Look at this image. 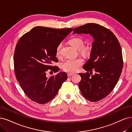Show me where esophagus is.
Returning <instances> with one entry per match:
<instances>
[{"label": "esophagus", "mask_w": 132, "mask_h": 132, "mask_svg": "<svg viewBox=\"0 0 132 132\" xmlns=\"http://www.w3.org/2000/svg\"><path fill=\"white\" fill-rule=\"evenodd\" d=\"M73 74H72V73H67V76H68V77H71V76H73Z\"/></svg>", "instance_id": "1"}]
</instances>
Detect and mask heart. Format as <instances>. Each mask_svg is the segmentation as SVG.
Segmentation results:
<instances>
[{
    "mask_svg": "<svg viewBox=\"0 0 132 132\" xmlns=\"http://www.w3.org/2000/svg\"><path fill=\"white\" fill-rule=\"evenodd\" d=\"M70 42L77 50H79L82 54L87 55L90 53V49L87 46H83L84 45V40L79 37H75L70 39ZM62 43H59L55 49V55L57 57L61 56V48ZM83 64V61L80 58L67 59L61 64V69L65 72L69 73H75L78 71L79 68Z\"/></svg>",
    "mask_w": 132,
    "mask_h": 132,
    "instance_id": "b5f03b06",
    "label": "heart"
}]
</instances>
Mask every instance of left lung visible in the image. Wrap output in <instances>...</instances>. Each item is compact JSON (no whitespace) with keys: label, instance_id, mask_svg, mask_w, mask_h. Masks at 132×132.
Segmentation results:
<instances>
[{"label":"left lung","instance_id":"obj_1","mask_svg":"<svg viewBox=\"0 0 132 132\" xmlns=\"http://www.w3.org/2000/svg\"><path fill=\"white\" fill-rule=\"evenodd\" d=\"M75 33L90 34L94 39L90 58L83 66L87 72L79 74L81 79L79 87L88 101H100L113 91L122 70L120 44L113 32L98 24L88 23L76 28ZM93 70L95 74L90 76L88 72Z\"/></svg>","mask_w":132,"mask_h":132}]
</instances>
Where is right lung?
I'll return each mask as SVG.
<instances>
[{"instance_id": "add662e5", "label": "right lung", "mask_w": 132, "mask_h": 132, "mask_svg": "<svg viewBox=\"0 0 132 132\" xmlns=\"http://www.w3.org/2000/svg\"><path fill=\"white\" fill-rule=\"evenodd\" d=\"M72 30L38 26L19 38L14 53V69L22 90L32 101L39 104L49 102L67 79L65 72L47 78L46 71H59L53 65L58 61L55 49Z\"/></svg>"}]
</instances>
